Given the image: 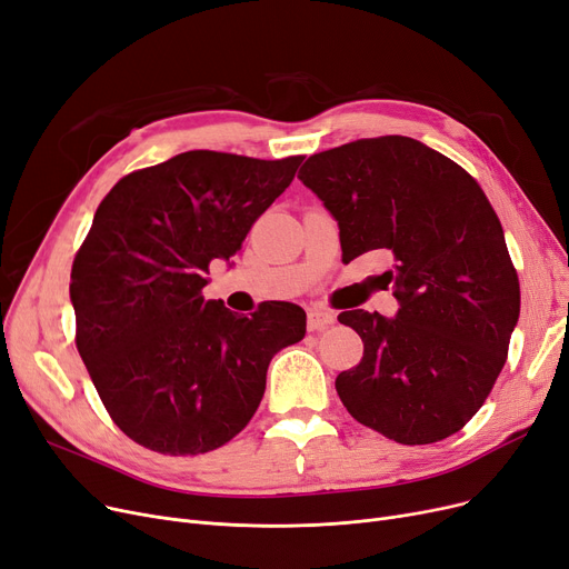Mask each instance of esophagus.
I'll return each mask as SVG.
<instances>
[{
  "label": "esophagus",
  "instance_id": "obj_1",
  "mask_svg": "<svg viewBox=\"0 0 569 569\" xmlns=\"http://www.w3.org/2000/svg\"><path fill=\"white\" fill-rule=\"evenodd\" d=\"M332 323H335V316L330 311H323V309H311L309 316H307L309 332H323Z\"/></svg>",
  "mask_w": 569,
  "mask_h": 569
}]
</instances>
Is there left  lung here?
Masks as SVG:
<instances>
[{
	"label": "left lung",
	"mask_w": 569,
	"mask_h": 569,
	"mask_svg": "<svg viewBox=\"0 0 569 569\" xmlns=\"http://www.w3.org/2000/svg\"><path fill=\"white\" fill-rule=\"evenodd\" d=\"M298 179L337 220L341 256L379 251L400 309H353L365 353L335 381L358 423L400 443L458 432L500 377L521 288L500 220L467 171L409 137L343 143L311 156Z\"/></svg>",
	"instance_id": "left-lung-1"
}]
</instances>
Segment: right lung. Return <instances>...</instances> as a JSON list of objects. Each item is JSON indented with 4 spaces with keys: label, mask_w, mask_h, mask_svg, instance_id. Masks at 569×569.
<instances>
[{
    "label": "right lung",
    "mask_w": 569,
    "mask_h": 569,
    "mask_svg": "<svg viewBox=\"0 0 569 569\" xmlns=\"http://www.w3.org/2000/svg\"><path fill=\"white\" fill-rule=\"evenodd\" d=\"M302 160L188 151L132 171L97 209L71 267L77 346L113 423L141 447H223L253 418L271 358L305 337L298 305L249 318L202 295L209 262H230Z\"/></svg>",
    "instance_id": "obj_1"
}]
</instances>
